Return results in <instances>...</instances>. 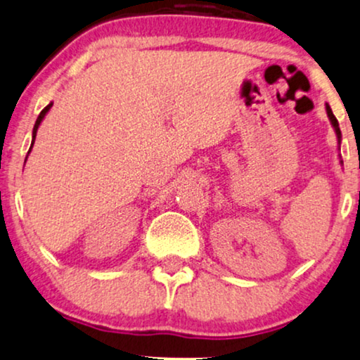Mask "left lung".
Returning a JSON list of instances; mask_svg holds the SVG:
<instances>
[{"mask_svg": "<svg viewBox=\"0 0 360 360\" xmlns=\"http://www.w3.org/2000/svg\"><path fill=\"white\" fill-rule=\"evenodd\" d=\"M326 111H327V117H329V121H330L332 127H334L335 134H338V143L340 144V138H342V134H340V129H339V122H338V120H335V116L332 115V109H330L329 104H326ZM340 165H342V161H340Z\"/></svg>", "mask_w": 360, "mask_h": 360, "instance_id": "left-lung-1", "label": "left lung"}]
</instances>
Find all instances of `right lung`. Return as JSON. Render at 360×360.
Wrapping results in <instances>:
<instances>
[{"label": "right lung", "instance_id": "obj_1", "mask_svg": "<svg viewBox=\"0 0 360 360\" xmlns=\"http://www.w3.org/2000/svg\"><path fill=\"white\" fill-rule=\"evenodd\" d=\"M51 106H53V103H49V104H48V106H46V108H44V109H43V111H41V112H39L38 120H36V122H34V127H33V141H31V148H33V144H34V139H36V133H38V127H39V124H41V121H43V120H44V116H46V115H48V111H49V109H51ZM31 148H30V151H28V154L31 153ZM26 158H28V156H26ZM25 162H26V161H25Z\"/></svg>", "mask_w": 360, "mask_h": 360}]
</instances>
